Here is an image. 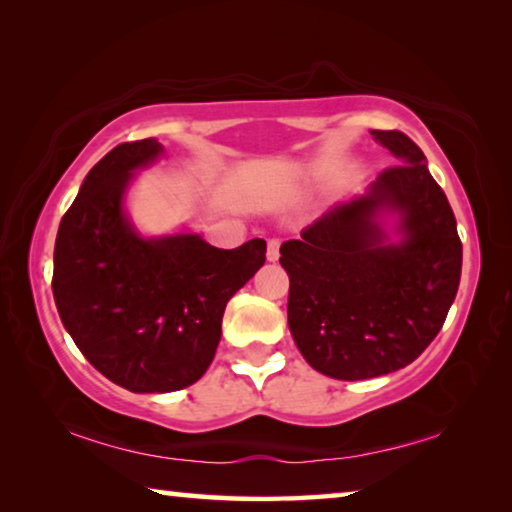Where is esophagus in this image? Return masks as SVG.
<instances>
[{
	"label": "esophagus",
	"mask_w": 512,
	"mask_h": 512,
	"mask_svg": "<svg viewBox=\"0 0 512 512\" xmlns=\"http://www.w3.org/2000/svg\"><path fill=\"white\" fill-rule=\"evenodd\" d=\"M266 257L268 262H277V257H280V239H268L266 241Z\"/></svg>",
	"instance_id": "34e87169"
}]
</instances>
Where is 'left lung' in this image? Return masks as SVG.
Instances as JSON below:
<instances>
[{
    "instance_id": "8db88e82",
    "label": "left lung",
    "mask_w": 512,
    "mask_h": 512,
    "mask_svg": "<svg viewBox=\"0 0 512 512\" xmlns=\"http://www.w3.org/2000/svg\"><path fill=\"white\" fill-rule=\"evenodd\" d=\"M370 133L402 164L280 248L293 341L311 368L343 381L418 359L445 323L463 264L454 212L420 146L400 131ZM384 215L398 219L397 240Z\"/></svg>"
}]
</instances>
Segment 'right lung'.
<instances>
[{"label":"right lung","instance_id":"1","mask_svg":"<svg viewBox=\"0 0 512 512\" xmlns=\"http://www.w3.org/2000/svg\"><path fill=\"white\" fill-rule=\"evenodd\" d=\"M162 153L149 137L94 164L54 248L60 320L83 357L131 393H171L201 379L221 341L225 305L266 262L264 239L221 250L194 232L135 230L126 189L133 171Z\"/></svg>","mask_w":512,"mask_h":512}]
</instances>
